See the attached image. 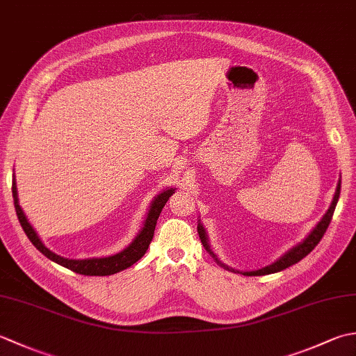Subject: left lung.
Instances as JSON below:
<instances>
[{"label":"left lung","mask_w":356,"mask_h":356,"mask_svg":"<svg viewBox=\"0 0 356 356\" xmlns=\"http://www.w3.org/2000/svg\"><path fill=\"white\" fill-rule=\"evenodd\" d=\"M339 191H341V179L338 180L335 195H334V199H332V203H330L329 209L326 211V214H324L321 220H320L318 223H316L315 228H314L311 232H309V236H307L303 241H300L298 245L292 246V248L289 249V251L284 252L282 257H280V259H278L277 261H274L272 264H268V266H264V268H261V269H259V270L240 272V270H236V269L229 268L228 264H225V263H222L220 260H218V257L213 252V249H211L209 240H208V236H207V231H205V228H203V225L200 223V220H199V225H197L199 237H200V240H202L203 248L207 249V251L209 252V255L213 257V259L217 261V264H220V266H222L223 269H226V270L238 272V274H241V275H249V277H252V275H269V274H275V272L283 270V269H286V268L292 266V264L298 263L300 260H303L305 257H306L309 252H311L316 245L320 243V240L323 238L324 232H326L327 226H329V223H330V220H332V216H334V211H335V207H337L338 199H339Z\"/></svg>","instance_id":"1"}]
</instances>
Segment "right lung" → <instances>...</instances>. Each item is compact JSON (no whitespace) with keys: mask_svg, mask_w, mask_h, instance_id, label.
<instances>
[{"mask_svg":"<svg viewBox=\"0 0 356 356\" xmlns=\"http://www.w3.org/2000/svg\"><path fill=\"white\" fill-rule=\"evenodd\" d=\"M176 191V188H166L162 193H159L156 197L153 199L148 209V214L145 218V223H143V228L139 231L138 236L134 237L131 241L122 251L110 255V257H102V259H84V260H70V259H64V257L58 255L55 252H51L50 249L42 243V240L38 236L36 231L33 229V226L29 223L27 217L24 214V211L19 207V200H18V191H17V179H15V174L12 177V194H13V203H15V211H17L18 220L24 229L26 236L29 240L32 241L33 246L47 257L49 260L55 261L61 266L70 269L76 274L81 275H113L118 274V272L124 270L127 268H130L131 264H134L138 260H140L143 254L147 252V249L153 240L154 236V229H156V223L157 218L162 213V208L165 207V203L168 202V199Z\"/></svg>","mask_w":356,"mask_h":356,"instance_id":"obj_1","label":"right lung"}]
</instances>
